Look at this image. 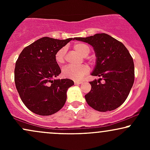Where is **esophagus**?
Returning <instances> with one entry per match:
<instances>
[{
  "label": "esophagus",
  "mask_w": 150,
  "mask_h": 150,
  "mask_svg": "<svg viewBox=\"0 0 150 150\" xmlns=\"http://www.w3.org/2000/svg\"><path fill=\"white\" fill-rule=\"evenodd\" d=\"M74 82H75V85H80V84L82 83L81 81H77V80H75Z\"/></svg>",
  "instance_id": "esophagus-1"
}]
</instances>
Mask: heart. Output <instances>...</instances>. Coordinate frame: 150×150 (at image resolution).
<instances>
[{
    "instance_id": "1",
    "label": "heart",
    "mask_w": 150,
    "mask_h": 150,
    "mask_svg": "<svg viewBox=\"0 0 150 150\" xmlns=\"http://www.w3.org/2000/svg\"><path fill=\"white\" fill-rule=\"evenodd\" d=\"M74 49L80 53L82 56H86L89 53V48L83 43H77L74 45ZM66 49L61 48L55 54V61L58 64H62L65 61ZM89 72V68L87 65H68L62 69V75L65 78L73 79L75 80H81L85 75Z\"/></svg>"
}]
</instances>
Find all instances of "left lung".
<instances>
[{"label": "left lung", "instance_id": "8db88e82", "mask_svg": "<svg viewBox=\"0 0 150 150\" xmlns=\"http://www.w3.org/2000/svg\"><path fill=\"white\" fill-rule=\"evenodd\" d=\"M75 39L90 44L96 53V65L91 75L99 77L90 82V92L85 96L89 106L101 112L112 111L123 104L134 83V63L128 50L107 34ZM104 80L101 83L100 80Z\"/></svg>", "mask_w": 150, "mask_h": 150}]
</instances>
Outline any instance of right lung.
I'll list each match as a JSON object with an SVG mask.
<instances>
[{
	"instance_id": "obj_1",
	"label": "right lung",
	"mask_w": 150,
	"mask_h": 150,
	"mask_svg": "<svg viewBox=\"0 0 150 150\" xmlns=\"http://www.w3.org/2000/svg\"><path fill=\"white\" fill-rule=\"evenodd\" d=\"M73 38L43 37L22 50L15 63V83L22 102L31 111L50 116L64 106L70 79L54 80L61 73L55 54Z\"/></svg>"
}]
</instances>
